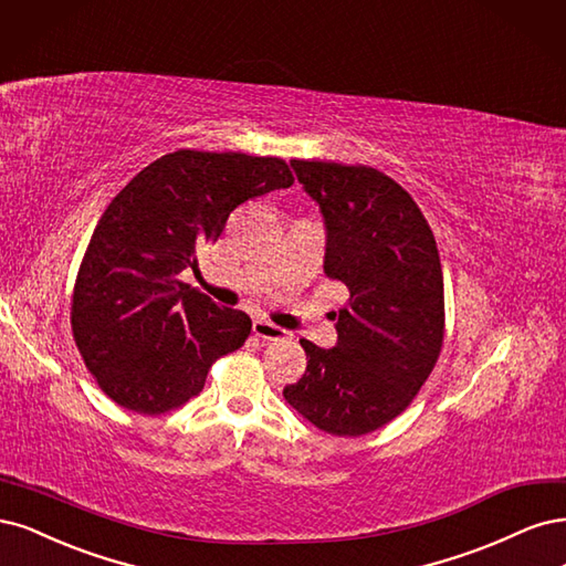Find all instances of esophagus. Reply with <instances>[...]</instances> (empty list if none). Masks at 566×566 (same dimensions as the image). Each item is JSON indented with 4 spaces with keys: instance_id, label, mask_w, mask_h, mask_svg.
I'll return each mask as SVG.
<instances>
[{
    "instance_id": "esophagus-1",
    "label": "esophagus",
    "mask_w": 566,
    "mask_h": 566,
    "mask_svg": "<svg viewBox=\"0 0 566 566\" xmlns=\"http://www.w3.org/2000/svg\"><path fill=\"white\" fill-rule=\"evenodd\" d=\"M251 329H253V336H259L263 340H286V338H291V334L286 329H282V326L272 324L268 319H253Z\"/></svg>"
}]
</instances>
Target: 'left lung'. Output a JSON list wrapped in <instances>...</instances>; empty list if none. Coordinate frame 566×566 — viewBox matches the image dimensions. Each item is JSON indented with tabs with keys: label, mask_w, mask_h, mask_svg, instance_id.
<instances>
[{
	"label": "left lung",
	"mask_w": 566,
	"mask_h": 566,
	"mask_svg": "<svg viewBox=\"0 0 566 566\" xmlns=\"http://www.w3.org/2000/svg\"><path fill=\"white\" fill-rule=\"evenodd\" d=\"M326 230L324 275L343 282L334 348L301 340L307 367L284 399L310 423L359 437L402 413L444 338V282L428 221L411 195L371 167L291 159Z\"/></svg>",
	"instance_id": "1"
}]
</instances>
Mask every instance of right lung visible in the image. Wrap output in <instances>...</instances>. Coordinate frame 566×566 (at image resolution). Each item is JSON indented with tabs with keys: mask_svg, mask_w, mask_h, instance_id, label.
<instances>
[{
	"mask_svg": "<svg viewBox=\"0 0 566 566\" xmlns=\"http://www.w3.org/2000/svg\"><path fill=\"white\" fill-rule=\"evenodd\" d=\"M294 184L286 161L178 150L126 186L91 234L72 294V334L86 369L119 407L164 413L202 392L211 364L242 348L251 319L180 272L247 199Z\"/></svg>",
	"mask_w": 566,
	"mask_h": 566,
	"instance_id": "obj_1",
	"label": "right lung"
}]
</instances>
